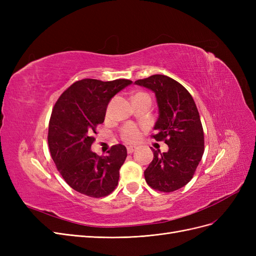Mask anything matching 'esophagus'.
<instances>
[{
	"label": "esophagus",
	"mask_w": 256,
	"mask_h": 256,
	"mask_svg": "<svg viewBox=\"0 0 256 256\" xmlns=\"http://www.w3.org/2000/svg\"><path fill=\"white\" fill-rule=\"evenodd\" d=\"M136 150V146H128V147H127V152H128V154H132Z\"/></svg>",
	"instance_id": "esophagus-1"
}]
</instances>
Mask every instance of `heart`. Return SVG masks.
Listing matches in <instances>:
<instances>
[{
	"label": "heart",
	"mask_w": 256,
	"mask_h": 256,
	"mask_svg": "<svg viewBox=\"0 0 256 256\" xmlns=\"http://www.w3.org/2000/svg\"><path fill=\"white\" fill-rule=\"evenodd\" d=\"M142 95L146 94H144V92H138V94L134 95V98ZM120 136L124 142H126L128 144H134L138 141H140V138H142V130L141 128L136 126L134 124H127V125L122 127Z\"/></svg>",
	"instance_id": "heart-1"
}]
</instances>
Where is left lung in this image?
<instances>
[{"mask_svg": "<svg viewBox=\"0 0 256 256\" xmlns=\"http://www.w3.org/2000/svg\"><path fill=\"white\" fill-rule=\"evenodd\" d=\"M134 83L156 95L159 118L152 138L168 146L166 152L152 150L145 180L157 191H176L192 180L204 154V131L196 104L190 92L168 76L154 74Z\"/></svg>", "mask_w": 256, "mask_h": 256, "instance_id": "1", "label": "left lung"}]
</instances>
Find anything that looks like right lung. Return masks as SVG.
I'll return each instance as SVG.
<instances>
[{"label":"right lung","mask_w":256,"mask_h":256,"mask_svg":"<svg viewBox=\"0 0 256 256\" xmlns=\"http://www.w3.org/2000/svg\"><path fill=\"white\" fill-rule=\"evenodd\" d=\"M132 81H76L60 96L49 122L48 144L58 171L70 187L90 198H104L118 184L126 147L113 145L106 156L90 150L96 128L104 120L110 99Z\"/></svg>","instance_id":"add662e5"}]
</instances>
